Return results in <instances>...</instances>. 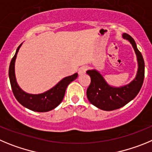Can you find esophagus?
Listing matches in <instances>:
<instances>
[{"mask_svg": "<svg viewBox=\"0 0 152 152\" xmlns=\"http://www.w3.org/2000/svg\"><path fill=\"white\" fill-rule=\"evenodd\" d=\"M88 69V66H83V67H81L80 69H79V75H82L83 74V73H86V71Z\"/></svg>", "mask_w": 152, "mask_h": 152, "instance_id": "esophagus-1", "label": "esophagus"}]
</instances>
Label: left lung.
Here are the masks:
<instances>
[{"instance_id":"1","label":"left lung","mask_w":152,"mask_h":152,"mask_svg":"<svg viewBox=\"0 0 152 152\" xmlns=\"http://www.w3.org/2000/svg\"><path fill=\"white\" fill-rule=\"evenodd\" d=\"M124 39L129 41L137 55V75L133 81L125 86L114 88L106 83L103 76L95 69L88 70L86 73L91 78V83L87 88L88 101L98 108L103 110H113L120 108L132 101L140 91L145 77V62L141 52L132 37L126 33L123 35Z\"/></svg>"}]
</instances>
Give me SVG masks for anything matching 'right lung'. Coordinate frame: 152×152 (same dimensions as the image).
<instances>
[{
	"instance_id": "obj_1",
	"label": "right lung",
	"mask_w": 152,
	"mask_h": 152,
	"mask_svg": "<svg viewBox=\"0 0 152 152\" xmlns=\"http://www.w3.org/2000/svg\"><path fill=\"white\" fill-rule=\"evenodd\" d=\"M22 44L16 49V54L12 58L9 67V78L12 91L16 100L26 108L36 112H47L54 109L64 99L68 85L77 78L78 73L65 77L51 89L39 95H32L23 91L19 87L16 80L14 64L17 53Z\"/></svg>"
}]
</instances>
